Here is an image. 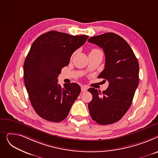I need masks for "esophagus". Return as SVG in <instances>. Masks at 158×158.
Masks as SVG:
<instances>
[{
	"label": "esophagus",
	"instance_id": "34e87169",
	"mask_svg": "<svg viewBox=\"0 0 158 158\" xmlns=\"http://www.w3.org/2000/svg\"><path fill=\"white\" fill-rule=\"evenodd\" d=\"M88 89V87L86 86V85H82L81 86V92H85L87 91Z\"/></svg>",
	"mask_w": 158,
	"mask_h": 158
}]
</instances>
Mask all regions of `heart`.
Wrapping results in <instances>:
<instances>
[{"mask_svg": "<svg viewBox=\"0 0 158 158\" xmlns=\"http://www.w3.org/2000/svg\"><path fill=\"white\" fill-rule=\"evenodd\" d=\"M98 50H98V49H92L90 52H96V51H98Z\"/></svg>", "mask_w": 158, "mask_h": 158, "instance_id": "heart-1", "label": "heart"}]
</instances>
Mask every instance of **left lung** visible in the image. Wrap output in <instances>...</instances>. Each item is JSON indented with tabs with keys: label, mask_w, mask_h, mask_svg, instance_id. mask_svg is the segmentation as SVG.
<instances>
[{
	"label": "left lung",
	"mask_w": 158,
	"mask_h": 158,
	"mask_svg": "<svg viewBox=\"0 0 158 158\" xmlns=\"http://www.w3.org/2000/svg\"><path fill=\"white\" fill-rule=\"evenodd\" d=\"M88 42L103 48L104 70L99 78L108 81L106 90L88 89L92 95L89 110L92 120L101 125L116 123L131 106L139 81V64L128 43L118 35L108 32L91 37Z\"/></svg>",
	"instance_id": "left-lung-1"
}]
</instances>
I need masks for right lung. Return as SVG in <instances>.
Segmentation results:
<instances>
[{
    "label": "right lung",
    "mask_w": 158,
    "mask_h": 158,
    "mask_svg": "<svg viewBox=\"0 0 158 158\" xmlns=\"http://www.w3.org/2000/svg\"><path fill=\"white\" fill-rule=\"evenodd\" d=\"M88 38L52 31L32 43L24 62L23 78L32 106L41 118L59 123L68 115L81 89L75 83L61 87L57 77L73 53Z\"/></svg>",
    "instance_id": "1"
}]
</instances>
